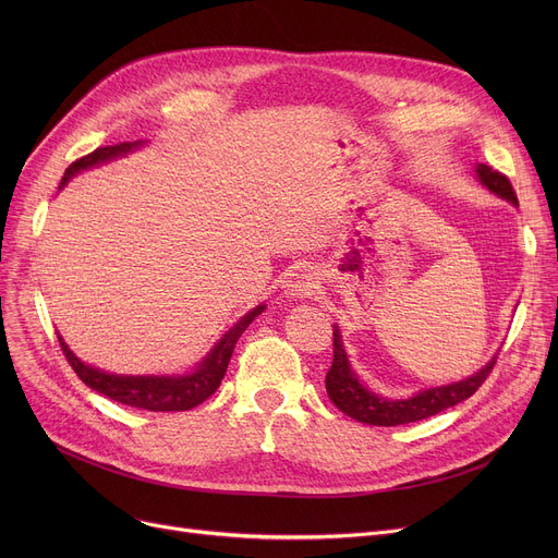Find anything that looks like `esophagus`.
<instances>
[{"instance_id": "esophagus-1", "label": "esophagus", "mask_w": 558, "mask_h": 558, "mask_svg": "<svg viewBox=\"0 0 558 558\" xmlns=\"http://www.w3.org/2000/svg\"><path fill=\"white\" fill-rule=\"evenodd\" d=\"M316 289V278L314 271L307 267H299L291 278L287 280V296L289 299H310Z\"/></svg>"}]
</instances>
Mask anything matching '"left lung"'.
Returning a JSON list of instances; mask_svg holds the SVG:
<instances>
[{
    "label": "left lung",
    "instance_id": "1",
    "mask_svg": "<svg viewBox=\"0 0 558 558\" xmlns=\"http://www.w3.org/2000/svg\"><path fill=\"white\" fill-rule=\"evenodd\" d=\"M475 171H477V179L484 187H488L500 198L518 205V196L505 173L495 171L488 165H477ZM332 337H335L332 339L335 360L326 375V389H328L330 400L337 404V409H341L345 416L355 418L360 423H366V425H379V427L416 423V421L436 416L438 412H446V409L463 402L465 398H471L484 385V379L490 375L495 360H497V355H495L484 368H480L471 377L459 379V383L432 387V389H425V391H421L412 398H404V400H391V398H383V396L368 391L360 383L353 368H350L348 355L343 350V341H341V332L337 326L332 330Z\"/></svg>",
    "mask_w": 558,
    "mask_h": 558
}]
</instances>
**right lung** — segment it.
<instances>
[{"instance_id":"add662e5","label":"right lung","mask_w":558,"mask_h":558,"mask_svg":"<svg viewBox=\"0 0 558 558\" xmlns=\"http://www.w3.org/2000/svg\"><path fill=\"white\" fill-rule=\"evenodd\" d=\"M142 144L144 142L137 140V142H120L114 146H99V149L74 160L65 169L61 187L78 171L104 165V162L114 160L120 156H126L129 151L137 149V146H142ZM262 312H264V305H257L248 314H244L238 324H234L217 341V345L210 350V353L198 362V366L185 375H114V373L83 364L68 348V343L63 341L61 335H58V341H61V348H63L70 366L81 377V383H85V387L104 393L106 398H110L114 402H122V404L137 407V409H149V412H187V409L201 404L203 400H208L219 389L221 379L226 375V368H228V362L232 357L234 343H238L242 332L253 324L255 316H259Z\"/></svg>"}]
</instances>
